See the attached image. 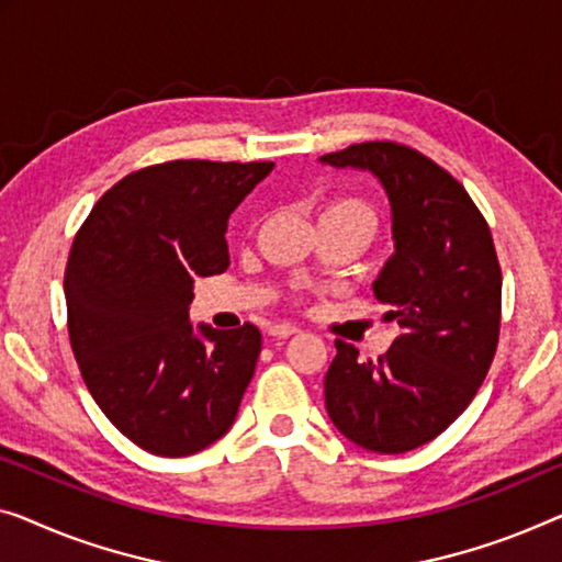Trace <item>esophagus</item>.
Instances as JSON below:
<instances>
[{
	"label": "esophagus",
	"instance_id": "esophagus-1",
	"mask_svg": "<svg viewBox=\"0 0 562 562\" xmlns=\"http://www.w3.org/2000/svg\"><path fill=\"white\" fill-rule=\"evenodd\" d=\"M267 333L272 335V338H292V335L295 333H300L295 325H290V323H280V325H270V328H267Z\"/></svg>",
	"mask_w": 562,
	"mask_h": 562
}]
</instances>
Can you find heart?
Listing matches in <instances>:
<instances>
[{"label":"heart","instance_id":"heart-1","mask_svg":"<svg viewBox=\"0 0 562 562\" xmlns=\"http://www.w3.org/2000/svg\"><path fill=\"white\" fill-rule=\"evenodd\" d=\"M350 222V224H358V227L366 229L368 234L373 237L375 232V212L373 206L368 204L363 199H356V196H338V199H330L328 204L323 206L321 212V222Z\"/></svg>","mask_w":562,"mask_h":562}]
</instances>
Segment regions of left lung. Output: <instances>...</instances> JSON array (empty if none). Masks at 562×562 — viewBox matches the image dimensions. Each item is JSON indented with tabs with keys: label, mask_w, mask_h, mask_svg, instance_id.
<instances>
[{
	"label": "left lung",
	"mask_w": 562,
	"mask_h": 562,
	"mask_svg": "<svg viewBox=\"0 0 562 562\" xmlns=\"http://www.w3.org/2000/svg\"><path fill=\"white\" fill-rule=\"evenodd\" d=\"M321 164L373 173L386 191L393 255L373 295L401 328L375 363L335 340L325 408L358 447L404 454L439 437L490 371L502 300L495 241L462 183L414 148L368 140Z\"/></svg>",
	"instance_id": "8db88e82"
}]
</instances>
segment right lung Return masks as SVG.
Listing matches in <instances>:
<instances>
[{"label":"right lung","instance_id":"add662e5","mask_svg":"<svg viewBox=\"0 0 562 562\" xmlns=\"http://www.w3.org/2000/svg\"><path fill=\"white\" fill-rule=\"evenodd\" d=\"M272 161H169L100 196L65 267L67 330L90 396L123 437L189 457L232 429L255 375L252 323L189 321L194 280L229 267L227 222Z\"/></svg>","mask_w":562,"mask_h":562}]
</instances>
